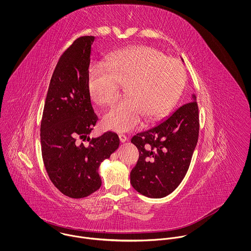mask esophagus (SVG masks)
Here are the masks:
<instances>
[{"instance_id":"esophagus-1","label":"esophagus","mask_w":251,"mask_h":251,"mask_svg":"<svg viewBox=\"0 0 251 251\" xmlns=\"http://www.w3.org/2000/svg\"><path fill=\"white\" fill-rule=\"evenodd\" d=\"M119 138H120L121 143H125V142H126V140H127V137H126L125 134H119Z\"/></svg>"}]
</instances>
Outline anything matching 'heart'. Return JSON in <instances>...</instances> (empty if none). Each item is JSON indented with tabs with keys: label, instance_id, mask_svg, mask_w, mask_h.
Returning a JSON list of instances; mask_svg holds the SVG:
<instances>
[{
	"label": "heart",
	"instance_id": "1",
	"mask_svg": "<svg viewBox=\"0 0 251 251\" xmlns=\"http://www.w3.org/2000/svg\"><path fill=\"white\" fill-rule=\"evenodd\" d=\"M185 80V71L177 59L167 57L149 45H132L108 55L106 64L98 63L89 72L87 88L92 100L101 106L114 102L121 84L126 99L104 114L101 125L118 132L157 121L174 108Z\"/></svg>",
	"mask_w": 251,
	"mask_h": 251
}]
</instances>
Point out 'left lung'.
Masks as SVG:
<instances>
[{
	"instance_id": "1",
	"label": "left lung",
	"mask_w": 251,
	"mask_h": 251,
	"mask_svg": "<svg viewBox=\"0 0 251 251\" xmlns=\"http://www.w3.org/2000/svg\"><path fill=\"white\" fill-rule=\"evenodd\" d=\"M153 127L131 139L139 151L130 172L135 190L150 198L172 193L184 178L198 141L199 115L196 97Z\"/></svg>"
}]
</instances>
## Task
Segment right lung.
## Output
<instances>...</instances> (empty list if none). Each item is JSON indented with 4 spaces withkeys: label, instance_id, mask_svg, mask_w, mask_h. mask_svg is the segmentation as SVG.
Masks as SVG:
<instances>
[{
    "label": "right lung",
    "instance_id": "add662e5",
    "mask_svg": "<svg viewBox=\"0 0 251 251\" xmlns=\"http://www.w3.org/2000/svg\"><path fill=\"white\" fill-rule=\"evenodd\" d=\"M94 41L95 36H81L61 56L40 125L41 153L49 179L63 194L76 199L100 187L99 167L120 145L111 131L98 138L88 136L98 121L87 88ZM85 140L88 146L81 143Z\"/></svg>",
    "mask_w": 251,
    "mask_h": 251
}]
</instances>
